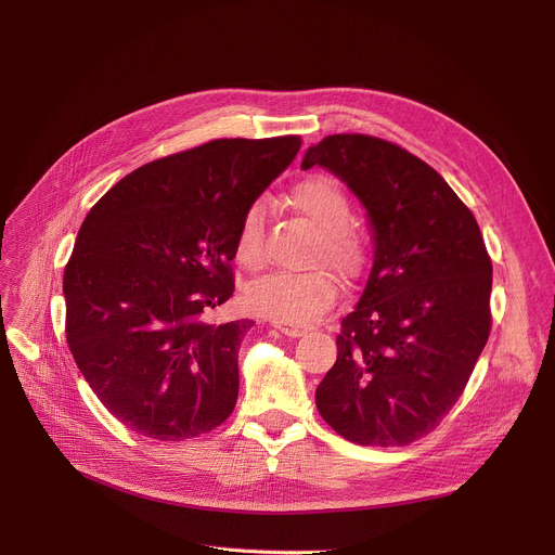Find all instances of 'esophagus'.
Instances as JSON below:
<instances>
[{
    "instance_id": "obj_1",
    "label": "esophagus",
    "mask_w": 555,
    "mask_h": 555,
    "mask_svg": "<svg viewBox=\"0 0 555 555\" xmlns=\"http://www.w3.org/2000/svg\"><path fill=\"white\" fill-rule=\"evenodd\" d=\"M274 326H276L281 333H285L287 337H301V335H306V328H304V326H293V324H283V322H274Z\"/></svg>"
}]
</instances>
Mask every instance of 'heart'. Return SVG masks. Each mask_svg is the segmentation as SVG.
Instances as JSON below:
<instances>
[{
	"instance_id": "b5f03b06",
	"label": "heart",
	"mask_w": 555,
	"mask_h": 555,
	"mask_svg": "<svg viewBox=\"0 0 555 555\" xmlns=\"http://www.w3.org/2000/svg\"><path fill=\"white\" fill-rule=\"evenodd\" d=\"M289 204L317 229L314 260H326L344 276H358L369 262V241L348 224L351 202L324 175H314L289 191ZM236 260L256 270L266 260V204L249 202L236 231ZM339 279L328 268L308 272H274L247 285L245 304L251 312L283 324H310L326 314L339 297Z\"/></svg>"
}]
</instances>
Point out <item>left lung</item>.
I'll return each instance as SVG.
<instances>
[{"label":"left lung","mask_w":555,"mask_h":555,"mask_svg":"<svg viewBox=\"0 0 555 555\" xmlns=\"http://www.w3.org/2000/svg\"><path fill=\"white\" fill-rule=\"evenodd\" d=\"M324 166L366 207L373 268L341 319L337 360L314 391L346 441L410 446L439 427L490 335L492 262L473 211L429 164L369 134H331L301 168Z\"/></svg>","instance_id":"1"}]
</instances>
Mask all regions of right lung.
<instances>
[{
  "mask_svg": "<svg viewBox=\"0 0 555 555\" xmlns=\"http://www.w3.org/2000/svg\"><path fill=\"white\" fill-rule=\"evenodd\" d=\"M301 137L214 139L132 170L87 214L63 276L69 351L105 410L155 441L222 425L251 319L214 324L249 202Z\"/></svg>",
  "mask_w": 555,
  "mask_h": 555,
  "instance_id": "1",
  "label": "right lung"
}]
</instances>
